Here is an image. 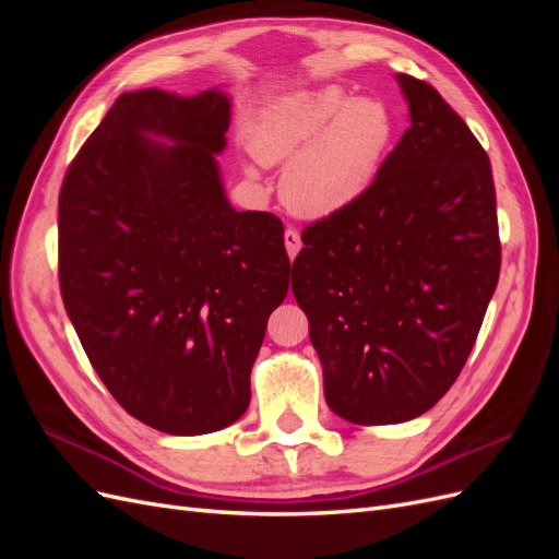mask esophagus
<instances>
[{
  "label": "esophagus",
  "instance_id": "34e87169",
  "mask_svg": "<svg viewBox=\"0 0 559 559\" xmlns=\"http://www.w3.org/2000/svg\"><path fill=\"white\" fill-rule=\"evenodd\" d=\"M284 245H286V253H289V259H296L300 251V235L294 228H286Z\"/></svg>",
  "mask_w": 559,
  "mask_h": 559
}]
</instances>
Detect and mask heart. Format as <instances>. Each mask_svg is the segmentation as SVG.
<instances>
[{
	"mask_svg": "<svg viewBox=\"0 0 559 559\" xmlns=\"http://www.w3.org/2000/svg\"><path fill=\"white\" fill-rule=\"evenodd\" d=\"M249 151L284 163L280 195L298 216L326 218L352 207L376 181L394 142V116L378 97L341 86L267 97L249 126Z\"/></svg>",
	"mask_w": 559,
	"mask_h": 559,
	"instance_id": "b5f03b06",
	"label": "heart"
}]
</instances>
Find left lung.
Segmentation results:
<instances>
[{
    "label": "left lung",
    "mask_w": 559,
    "mask_h": 559,
    "mask_svg": "<svg viewBox=\"0 0 559 559\" xmlns=\"http://www.w3.org/2000/svg\"><path fill=\"white\" fill-rule=\"evenodd\" d=\"M396 81L411 128L352 207L302 230L292 265L329 408L366 427L408 421L443 399L501 267L485 148L427 81Z\"/></svg>",
    "instance_id": "8db88e82"
}]
</instances>
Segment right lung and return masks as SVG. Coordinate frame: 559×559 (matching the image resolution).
<instances>
[{
  "label": "right lung",
  "mask_w": 559,
  "mask_h": 559,
  "mask_svg": "<svg viewBox=\"0 0 559 559\" xmlns=\"http://www.w3.org/2000/svg\"><path fill=\"white\" fill-rule=\"evenodd\" d=\"M228 126L218 88L123 93L60 189L64 310L111 396L163 433L245 415L267 317L289 292L280 218L226 198L214 156Z\"/></svg>",
  "instance_id": "1"
}]
</instances>
